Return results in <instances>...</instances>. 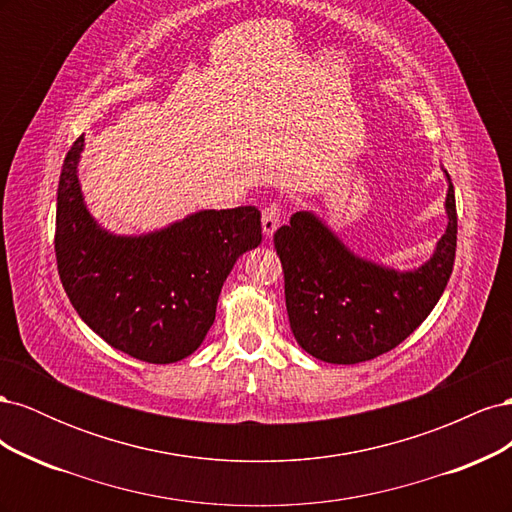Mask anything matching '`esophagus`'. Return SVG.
<instances>
[{"mask_svg": "<svg viewBox=\"0 0 512 512\" xmlns=\"http://www.w3.org/2000/svg\"><path fill=\"white\" fill-rule=\"evenodd\" d=\"M277 224H280V207L277 205L265 207V211H262V232H265V237H273Z\"/></svg>", "mask_w": 512, "mask_h": 512, "instance_id": "esophagus-1", "label": "esophagus"}]
</instances>
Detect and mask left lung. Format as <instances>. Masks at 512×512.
Here are the masks:
<instances>
[{"instance_id": "obj_1", "label": "left lung", "mask_w": 512, "mask_h": 512, "mask_svg": "<svg viewBox=\"0 0 512 512\" xmlns=\"http://www.w3.org/2000/svg\"><path fill=\"white\" fill-rule=\"evenodd\" d=\"M446 230L421 267L399 271L354 254L314 211L275 232L290 329L324 363L354 365L393 350L440 301L457 247L455 190L446 170Z\"/></svg>"}]
</instances>
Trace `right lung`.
<instances>
[{
	"label": "right lung",
	"instance_id": "add662e5",
	"mask_svg": "<svg viewBox=\"0 0 512 512\" xmlns=\"http://www.w3.org/2000/svg\"><path fill=\"white\" fill-rule=\"evenodd\" d=\"M85 136L57 188L61 284L87 327L145 363H177L207 337L228 273L262 241L256 207L203 209L143 235H115L89 213L79 181Z\"/></svg>",
	"mask_w": 512,
	"mask_h": 512
}]
</instances>
